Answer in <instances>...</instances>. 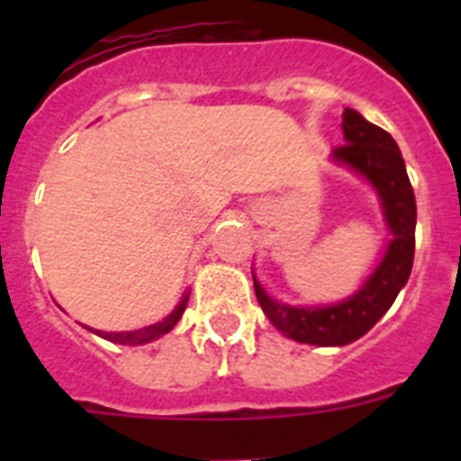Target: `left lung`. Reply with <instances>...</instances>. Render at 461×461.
Listing matches in <instances>:
<instances>
[{"mask_svg":"<svg viewBox=\"0 0 461 461\" xmlns=\"http://www.w3.org/2000/svg\"><path fill=\"white\" fill-rule=\"evenodd\" d=\"M344 142L332 149V164L348 168L367 182L381 203L390 240L369 276L357 291L335 304H286L263 288L254 275L256 297L270 323L281 335L300 344L346 346L367 335L394 297L406 286L415 251V195L397 142L381 126L372 124L353 108L341 115Z\"/></svg>","mask_w":461,"mask_h":461,"instance_id":"left-lung-1","label":"left lung"}]
</instances>
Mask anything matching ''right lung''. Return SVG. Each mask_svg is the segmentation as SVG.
Returning a JSON list of instances; mask_svg holds the SVG:
<instances>
[{
    "mask_svg": "<svg viewBox=\"0 0 461 461\" xmlns=\"http://www.w3.org/2000/svg\"><path fill=\"white\" fill-rule=\"evenodd\" d=\"M189 288H186L185 293H182V300L177 303V307L173 309V312L166 316L164 321H158V323H152L148 325V328H138V330H126V332H104V330H94L89 328V325H83V328H87L89 332H94V335L104 337V339L113 341V344H124V346H140V344H148V341H154L158 339V337H164L166 332H170V330L177 325V321L182 319V313H185L186 309V303H189Z\"/></svg>",
    "mask_w": 461,
    "mask_h": 461,
    "instance_id": "right-lung-1",
    "label": "right lung"
}]
</instances>
